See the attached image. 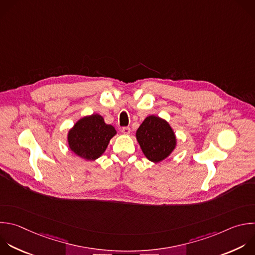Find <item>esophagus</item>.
Listing matches in <instances>:
<instances>
[{
  "instance_id": "obj_1",
  "label": "esophagus",
  "mask_w": 255,
  "mask_h": 255,
  "mask_svg": "<svg viewBox=\"0 0 255 255\" xmlns=\"http://www.w3.org/2000/svg\"><path fill=\"white\" fill-rule=\"evenodd\" d=\"M121 131H122V133H123V134H126V135H128V134H130V132H131V129H130L129 127H123V128L121 129Z\"/></svg>"
}]
</instances>
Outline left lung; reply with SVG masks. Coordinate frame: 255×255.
I'll use <instances>...</instances> for the list:
<instances>
[{"mask_svg":"<svg viewBox=\"0 0 255 255\" xmlns=\"http://www.w3.org/2000/svg\"><path fill=\"white\" fill-rule=\"evenodd\" d=\"M136 138L146 158L154 163L166 159L176 147V136L171 126L155 115L146 117L137 129Z\"/></svg>","mask_w":255,"mask_h":255,"instance_id":"obj_1","label":"left lung"}]
</instances>
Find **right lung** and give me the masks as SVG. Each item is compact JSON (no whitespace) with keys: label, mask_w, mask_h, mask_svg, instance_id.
Masks as SVG:
<instances>
[{"label":"right lung","mask_w":255,"mask_h":255,"mask_svg":"<svg viewBox=\"0 0 255 255\" xmlns=\"http://www.w3.org/2000/svg\"><path fill=\"white\" fill-rule=\"evenodd\" d=\"M112 125L106 124L99 114L78 120L68 132L70 149L85 160H96L106 150L111 138L116 135Z\"/></svg>","instance_id":"add662e5"}]
</instances>
